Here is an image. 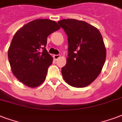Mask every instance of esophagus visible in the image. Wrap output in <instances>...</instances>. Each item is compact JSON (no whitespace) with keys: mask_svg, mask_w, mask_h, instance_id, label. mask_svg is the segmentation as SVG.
Masks as SVG:
<instances>
[{"mask_svg":"<svg viewBox=\"0 0 122 122\" xmlns=\"http://www.w3.org/2000/svg\"><path fill=\"white\" fill-rule=\"evenodd\" d=\"M60 57V55H54L53 58L54 60H57L58 58H59Z\"/></svg>","mask_w":122,"mask_h":122,"instance_id":"34e87169","label":"esophagus"}]
</instances>
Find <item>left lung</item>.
<instances>
[{"instance_id":"obj_1","label":"left lung","mask_w":122,"mask_h":122,"mask_svg":"<svg viewBox=\"0 0 122 122\" xmlns=\"http://www.w3.org/2000/svg\"><path fill=\"white\" fill-rule=\"evenodd\" d=\"M68 36V57L62 68L66 83L75 87L89 86L101 73L106 48L100 32L86 22L63 19L58 22Z\"/></svg>"}]
</instances>
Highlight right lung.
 <instances>
[{"label": "right lung", "mask_w": 122, "mask_h": 122, "mask_svg": "<svg viewBox=\"0 0 122 122\" xmlns=\"http://www.w3.org/2000/svg\"><path fill=\"white\" fill-rule=\"evenodd\" d=\"M60 28L55 21L36 19L15 33L8 49V59L13 74L25 86L36 87L44 82L53 60L45 48L47 36Z\"/></svg>", "instance_id": "obj_1"}]
</instances>
